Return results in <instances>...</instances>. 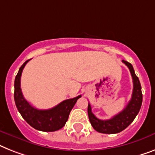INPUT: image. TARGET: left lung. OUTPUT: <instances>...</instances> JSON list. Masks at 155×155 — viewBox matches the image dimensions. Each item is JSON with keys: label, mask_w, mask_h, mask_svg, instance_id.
Segmentation results:
<instances>
[{"label": "left lung", "mask_w": 155, "mask_h": 155, "mask_svg": "<svg viewBox=\"0 0 155 155\" xmlns=\"http://www.w3.org/2000/svg\"><path fill=\"white\" fill-rule=\"evenodd\" d=\"M124 63L128 67L133 79V92L131 101L120 113L107 120L97 118L93 112L90 104H88V115L90 124L96 131L104 134H116L122 131L131 124L139 113L143 102L141 85L139 78L135 74L133 66L128 62L123 60Z\"/></svg>", "instance_id": "1"}]
</instances>
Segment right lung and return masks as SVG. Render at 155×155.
Segmentation results:
<instances>
[{
	"instance_id": "obj_1",
	"label": "right lung",
	"mask_w": 155,
	"mask_h": 155,
	"mask_svg": "<svg viewBox=\"0 0 155 155\" xmlns=\"http://www.w3.org/2000/svg\"><path fill=\"white\" fill-rule=\"evenodd\" d=\"M29 60L20 66L14 82V100L18 111L29 125L36 130L42 131H55L63 127L69 118L70 111L74 108L77 101L81 97L63 101L55 107L47 110L37 109L31 106L23 96L20 88V78L24 66Z\"/></svg>"
}]
</instances>
